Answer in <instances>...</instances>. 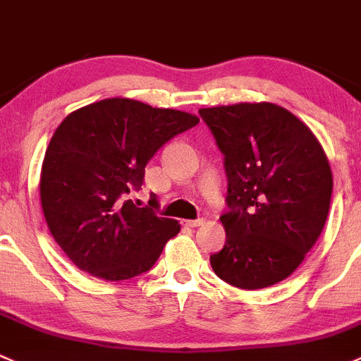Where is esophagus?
Masks as SVG:
<instances>
[{
  "instance_id": "obj_1",
  "label": "esophagus",
  "mask_w": 361,
  "mask_h": 361,
  "mask_svg": "<svg viewBox=\"0 0 361 361\" xmlns=\"http://www.w3.org/2000/svg\"><path fill=\"white\" fill-rule=\"evenodd\" d=\"M205 224V219H195V221H185L188 228H200V226Z\"/></svg>"
}]
</instances>
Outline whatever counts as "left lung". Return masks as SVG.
<instances>
[{"label":"left lung","instance_id":"obj_1","mask_svg":"<svg viewBox=\"0 0 361 361\" xmlns=\"http://www.w3.org/2000/svg\"><path fill=\"white\" fill-rule=\"evenodd\" d=\"M224 154L226 245L210 255L221 280L243 290L290 276L317 243L332 196L329 159L310 128L269 102L200 109Z\"/></svg>","mask_w":361,"mask_h":361}]
</instances>
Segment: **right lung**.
I'll return each instance as SVG.
<instances>
[{"label":"right lung","mask_w":361,"mask_h":361,"mask_svg":"<svg viewBox=\"0 0 361 361\" xmlns=\"http://www.w3.org/2000/svg\"><path fill=\"white\" fill-rule=\"evenodd\" d=\"M198 123L182 111L106 99L59 125L43 159L42 207L51 236L81 271L120 281L154 266L179 222L125 198L140 189L156 151Z\"/></svg>","instance_id":"obj_1"}]
</instances>
